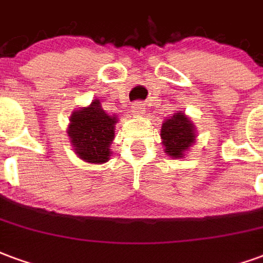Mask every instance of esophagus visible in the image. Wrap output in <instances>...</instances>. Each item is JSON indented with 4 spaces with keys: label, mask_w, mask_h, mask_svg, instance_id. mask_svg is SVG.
<instances>
[{
    "label": "esophagus",
    "mask_w": 263,
    "mask_h": 263,
    "mask_svg": "<svg viewBox=\"0 0 263 263\" xmlns=\"http://www.w3.org/2000/svg\"><path fill=\"white\" fill-rule=\"evenodd\" d=\"M132 109H133L134 113H137V115H143V113H144L145 105L143 102H134Z\"/></svg>",
    "instance_id": "esophagus-1"
}]
</instances>
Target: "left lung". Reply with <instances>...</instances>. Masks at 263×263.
Instances as JSON below:
<instances>
[{
    "label": "left lung",
    "instance_id": "1",
    "mask_svg": "<svg viewBox=\"0 0 263 263\" xmlns=\"http://www.w3.org/2000/svg\"><path fill=\"white\" fill-rule=\"evenodd\" d=\"M193 124L183 113H175L166 119L161 129V139L165 145V153L174 158H181L183 153L195 143Z\"/></svg>",
    "mask_w": 263,
    "mask_h": 263
}]
</instances>
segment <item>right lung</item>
Here are the masks:
<instances>
[{
	"label": "right lung",
	"mask_w": 263,
	"mask_h": 263,
	"mask_svg": "<svg viewBox=\"0 0 263 263\" xmlns=\"http://www.w3.org/2000/svg\"><path fill=\"white\" fill-rule=\"evenodd\" d=\"M70 122L68 136L78 157L92 164L106 162L115 137L116 118L108 116L95 99L88 108L72 113Z\"/></svg>",
	"instance_id": "add662e5"
}]
</instances>
